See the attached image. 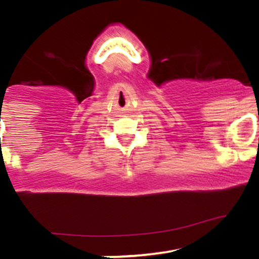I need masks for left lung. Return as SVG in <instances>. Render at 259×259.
I'll use <instances>...</instances> for the list:
<instances>
[{"instance_id": "left-lung-1", "label": "left lung", "mask_w": 259, "mask_h": 259, "mask_svg": "<svg viewBox=\"0 0 259 259\" xmlns=\"http://www.w3.org/2000/svg\"><path fill=\"white\" fill-rule=\"evenodd\" d=\"M258 144H259V140H258Z\"/></svg>"}]
</instances>
